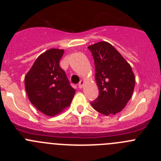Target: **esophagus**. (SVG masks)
<instances>
[{"mask_svg":"<svg viewBox=\"0 0 161 161\" xmlns=\"http://www.w3.org/2000/svg\"><path fill=\"white\" fill-rule=\"evenodd\" d=\"M84 85H85V81H84L83 80H81L80 81L79 85H78V87H79L80 89H82V88H83V86H84Z\"/></svg>","mask_w":161,"mask_h":161,"instance_id":"obj_1","label":"esophagus"}]
</instances>
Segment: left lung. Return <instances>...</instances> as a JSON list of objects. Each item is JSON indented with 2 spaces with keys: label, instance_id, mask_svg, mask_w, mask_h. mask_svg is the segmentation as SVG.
<instances>
[{
  "label": "left lung",
  "instance_id": "8db88e82",
  "mask_svg": "<svg viewBox=\"0 0 161 161\" xmlns=\"http://www.w3.org/2000/svg\"><path fill=\"white\" fill-rule=\"evenodd\" d=\"M95 64V79L99 89L91 102L97 111L109 116L122 111L130 99L136 77L128 62L111 44L102 41L88 47Z\"/></svg>",
  "mask_w": 161,
  "mask_h": 161
}]
</instances>
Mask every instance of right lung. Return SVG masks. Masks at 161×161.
Here are the masks:
<instances>
[{"label":"right lung","instance_id":"1","mask_svg":"<svg viewBox=\"0 0 161 161\" xmlns=\"http://www.w3.org/2000/svg\"><path fill=\"white\" fill-rule=\"evenodd\" d=\"M64 50L52 48L36 59L25 76V89L33 106L53 117L71 105L76 91L69 84L59 60Z\"/></svg>","mask_w":161,"mask_h":161}]
</instances>
